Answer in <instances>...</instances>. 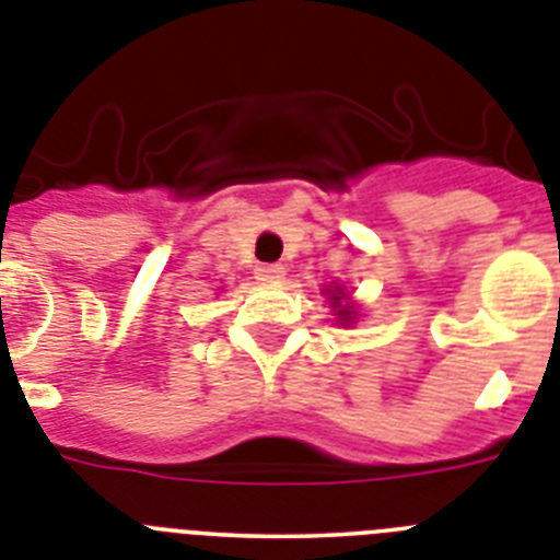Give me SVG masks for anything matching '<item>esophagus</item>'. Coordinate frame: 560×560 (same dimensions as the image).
<instances>
[{
    "mask_svg": "<svg viewBox=\"0 0 560 560\" xmlns=\"http://www.w3.org/2000/svg\"><path fill=\"white\" fill-rule=\"evenodd\" d=\"M254 275H257V280H262V283H280L285 277V269L280 262H260V266L254 269Z\"/></svg>",
    "mask_w": 560,
    "mask_h": 560,
    "instance_id": "esophagus-1",
    "label": "esophagus"
}]
</instances>
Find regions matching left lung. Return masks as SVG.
Segmentation results:
<instances>
[{"label":"left lung","instance_id":"8db88e82","mask_svg":"<svg viewBox=\"0 0 560 560\" xmlns=\"http://www.w3.org/2000/svg\"><path fill=\"white\" fill-rule=\"evenodd\" d=\"M331 300H335V303H340V300H343V291H340V289H335V291H331ZM337 314H340V317H343V320H349V314H352V312H349V308H340V312H337Z\"/></svg>","mask_w":560,"mask_h":560}]
</instances>
